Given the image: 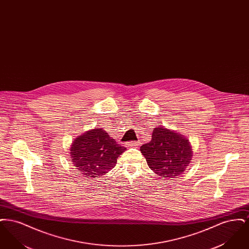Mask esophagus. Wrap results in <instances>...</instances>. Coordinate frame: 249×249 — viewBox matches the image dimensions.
<instances>
[{
	"label": "esophagus",
	"mask_w": 249,
	"mask_h": 249,
	"mask_svg": "<svg viewBox=\"0 0 249 249\" xmlns=\"http://www.w3.org/2000/svg\"><path fill=\"white\" fill-rule=\"evenodd\" d=\"M139 143L138 142H134V141H130V142H126V145L128 146V147H135V146H137Z\"/></svg>",
	"instance_id": "obj_1"
}]
</instances>
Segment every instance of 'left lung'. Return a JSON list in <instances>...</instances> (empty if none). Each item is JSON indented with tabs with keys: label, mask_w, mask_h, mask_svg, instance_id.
Listing matches in <instances>:
<instances>
[{
	"label": "left lung",
	"mask_w": 249,
	"mask_h": 249,
	"mask_svg": "<svg viewBox=\"0 0 249 249\" xmlns=\"http://www.w3.org/2000/svg\"><path fill=\"white\" fill-rule=\"evenodd\" d=\"M147 165L162 178L180 176L192 158L189 140L165 128H155L152 139L140 148Z\"/></svg>",
	"instance_id": "left-lung-1"
}]
</instances>
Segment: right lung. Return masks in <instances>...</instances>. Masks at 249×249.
I'll return each instance as SVG.
<instances>
[{"label": "right lung", "instance_id": "add662e5", "mask_svg": "<svg viewBox=\"0 0 249 249\" xmlns=\"http://www.w3.org/2000/svg\"><path fill=\"white\" fill-rule=\"evenodd\" d=\"M125 147L111 138L100 128L86 131L71 146V161L84 177L99 178L116 166Z\"/></svg>", "mask_w": 249, "mask_h": 249}]
</instances>
